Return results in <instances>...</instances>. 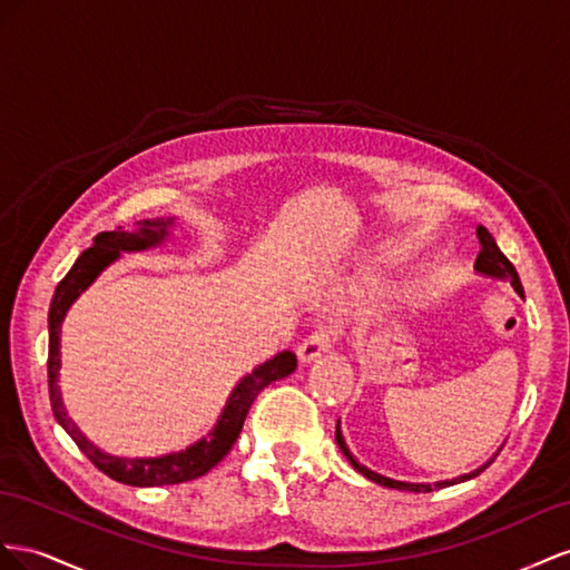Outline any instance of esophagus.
I'll return each mask as SVG.
<instances>
[{
	"label": "esophagus",
	"instance_id": "esophagus-1",
	"mask_svg": "<svg viewBox=\"0 0 570 570\" xmlns=\"http://www.w3.org/2000/svg\"><path fill=\"white\" fill-rule=\"evenodd\" d=\"M330 346H332V334L324 330V327H320V330H315L311 336H307L303 344H301V348H298V361L301 363H313L315 357H320L322 353H327L330 351Z\"/></svg>",
	"mask_w": 570,
	"mask_h": 570
}]
</instances>
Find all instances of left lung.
Segmentation results:
<instances>
[{
    "label": "left lung",
    "mask_w": 570,
    "mask_h": 570,
    "mask_svg": "<svg viewBox=\"0 0 570 570\" xmlns=\"http://www.w3.org/2000/svg\"><path fill=\"white\" fill-rule=\"evenodd\" d=\"M478 238H480V246H482V248H480V255H478V259H475V272H478L480 276H490V279L509 282V284L515 288V294H518L520 298H525L523 284H520V276H518L515 267L509 263V257L499 250L494 236H492L490 232H487L484 226H478ZM336 444H338L341 453H344V456L348 459V463L357 470V473L365 475V478L372 480V482L382 484V487H392V490H401V492H434V490H444V487H451V484L473 480V478H478V475L482 473V470H484L487 465H490V463L497 459V453L501 451V446H499L497 453H494V456H492L490 461H484V463L478 465L475 470H470V473H463V475H459V478L436 480V482H405V480H394V478L380 475V473H375V470H370L367 465H363L361 461H357V459L353 456V453H351L344 434H341V425H338V422H336Z\"/></svg>",
    "instance_id": "1"
}]
</instances>
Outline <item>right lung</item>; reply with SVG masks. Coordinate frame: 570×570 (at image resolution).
Returning <instances> with one entry per match:
<instances>
[{
	"label": "right lung",
	"mask_w": 570,
	"mask_h": 570,
	"mask_svg": "<svg viewBox=\"0 0 570 570\" xmlns=\"http://www.w3.org/2000/svg\"><path fill=\"white\" fill-rule=\"evenodd\" d=\"M176 217H155L136 222L134 232H124L121 226L114 232H102L92 238V246L80 253V257L69 269V274L59 282L55 298L50 305V315H47V327H50V357H47V375H50V403L59 425L67 430L73 439L76 446L86 453V456L102 470L111 480L131 484V487H165V484H181L205 475L213 470L226 453L232 451L234 442L240 434L243 420L248 415L255 396L263 389L276 380L288 377L296 370V355L291 351L276 353L269 361L253 367L248 375H243L238 384L232 389L229 399H226L224 409L209 430L198 442L171 453H161V456L150 459H128V456H114V453L102 451L95 446L90 439L80 432V428L69 417L67 405L61 399L59 389V370H61V324L67 320L71 305L86 294L90 284H95L109 265L117 263L124 253H145L165 246L174 236Z\"/></svg>",
	"instance_id": "right-lung-1"
}]
</instances>
